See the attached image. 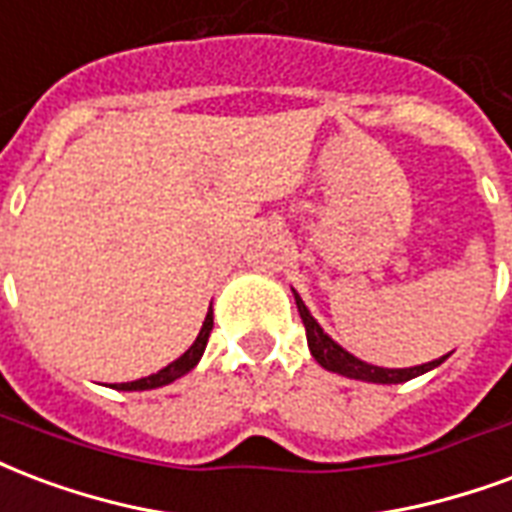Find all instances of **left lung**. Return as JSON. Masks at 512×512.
<instances>
[{"instance_id":"obj_1","label":"left lung","mask_w":512,"mask_h":512,"mask_svg":"<svg viewBox=\"0 0 512 512\" xmlns=\"http://www.w3.org/2000/svg\"><path fill=\"white\" fill-rule=\"evenodd\" d=\"M295 306H298V314H301V320H304L306 328V342H309V350H312L314 361L320 363L323 369L328 372L342 374V377H350V380H366V382H380V385H393V382H407L412 377H418V374H426L429 369L439 366V363L445 361L448 355H442L439 361H429L423 363V366H412V369H382V366H372V363L361 361V358H355L350 352L339 347V344L333 342L331 336L317 325L306 304L301 301V295L295 293Z\"/></svg>"}]
</instances>
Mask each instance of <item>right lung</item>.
Wrapping results in <instances>:
<instances>
[{"label":"right lung","instance_id":"right-lung-1","mask_svg":"<svg viewBox=\"0 0 512 512\" xmlns=\"http://www.w3.org/2000/svg\"><path fill=\"white\" fill-rule=\"evenodd\" d=\"M211 328H214V312L208 309L206 323H203V328H200L198 339H195V344H192L181 358H176L170 366H165L162 372L151 374V377H143V380H135V382H121V385H113V388H116V391H149V388H160V385H168V382L179 380L181 374L192 372V369L198 366L200 355H203V350H206Z\"/></svg>","mask_w":512,"mask_h":512}]
</instances>
